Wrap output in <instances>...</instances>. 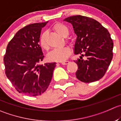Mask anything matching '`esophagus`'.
I'll return each instance as SVG.
<instances>
[{
  "instance_id": "obj_1",
  "label": "esophagus",
  "mask_w": 121,
  "mask_h": 121,
  "mask_svg": "<svg viewBox=\"0 0 121 121\" xmlns=\"http://www.w3.org/2000/svg\"><path fill=\"white\" fill-rule=\"evenodd\" d=\"M69 63V61H63L61 63V64H62V65H67V64H68Z\"/></svg>"
}]
</instances>
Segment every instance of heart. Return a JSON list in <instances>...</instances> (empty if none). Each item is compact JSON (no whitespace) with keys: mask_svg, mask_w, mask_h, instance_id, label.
Instances as JSON below:
<instances>
[{"mask_svg":"<svg viewBox=\"0 0 121 121\" xmlns=\"http://www.w3.org/2000/svg\"><path fill=\"white\" fill-rule=\"evenodd\" d=\"M53 29L61 36L63 37H67L69 34V29L66 25L61 23H57L53 26ZM39 45L43 50H47L48 48L47 35L43 33L41 35L39 40ZM71 50L67 47L59 49H55L50 52L47 56V59L50 61L62 62L66 60L71 55Z\"/></svg>","mask_w":121,"mask_h":121,"instance_id":"obj_1","label":"heart"}]
</instances>
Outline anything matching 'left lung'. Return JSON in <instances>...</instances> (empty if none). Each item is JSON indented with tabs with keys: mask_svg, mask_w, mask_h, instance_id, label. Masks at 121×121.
Listing matches in <instances>:
<instances>
[{
	"mask_svg": "<svg viewBox=\"0 0 121 121\" xmlns=\"http://www.w3.org/2000/svg\"><path fill=\"white\" fill-rule=\"evenodd\" d=\"M64 21L71 23L77 35L75 54H82L74 61L78 65L76 77L81 82L91 83L104 77L113 57V43L106 28L87 16L76 15ZM86 57L83 60L82 56Z\"/></svg>",
	"mask_w": 121,
	"mask_h": 121,
	"instance_id": "1",
	"label": "left lung"
}]
</instances>
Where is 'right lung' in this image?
Listing matches in <instances>:
<instances>
[{"label":"right lung","instance_id":"1","mask_svg":"<svg viewBox=\"0 0 121 121\" xmlns=\"http://www.w3.org/2000/svg\"><path fill=\"white\" fill-rule=\"evenodd\" d=\"M47 22L26 25L8 43L3 58L5 74L19 93L40 95L52 79L56 63L40 64L44 56L38 43L42 28Z\"/></svg>","mask_w":121,"mask_h":121}]
</instances>
